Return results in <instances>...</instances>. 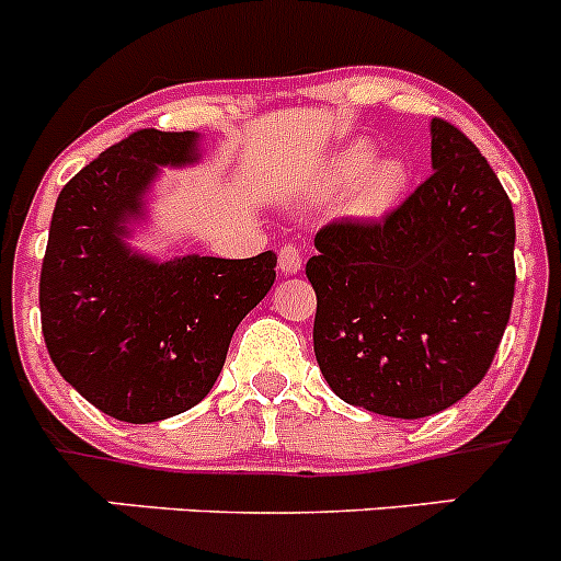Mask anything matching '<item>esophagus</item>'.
<instances>
[{
  "label": "esophagus",
  "mask_w": 561,
  "mask_h": 561,
  "mask_svg": "<svg viewBox=\"0 0 561 561\" xmlns=\"http://www.w3.org/2000/svg\"><path fill=\"white\" fill-rule=\"evenodd\" d=\"M277 266H280V272H284V275H295V272H300V266H302L300 244H295V242L280 244V250H277Z\"/></svg>",
  "instance_id": "34e87169"
}]
</instances>
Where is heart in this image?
<instances>
[{"label": "heart", "mask_w": 561, "mask_h": 561, "mask_svg": "<svg viewBox=\"0 0 561 561\" xmlns=\"http://www.w3.org/2000/svg\"><path fill=\"white\" fill-rule=\"evenodd\" d=\"M377 151L366 142H357V146L346 148L339 159L333 162L330 170V184L335 190H344V186L355 184L366 170L375 162ZM404 184H408V168L399 159H386V162L377 164L369 173V179L364 181L360 192L355 197V209L364 211V215H380L388 206H393L399 195H402Z\"/></svg>", "instance_id": "b5f03b06"}]
</instances>
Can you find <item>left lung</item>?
<instances>
[{"mask_svg": "<svg viewBox=\"0 0 561 561\" xmlns=\"http://www.w3.org/2000/svg\"><path fill=\"white\" fill-rule=\"evenodd\" d=\"M432 173L377 220L319 228L313 352L344 402L424 419L493 364L515 297V215L488 159L432 121Z\"/></svg>", "mask_w": 561, "mask_h": 561, "instance_id": "8db88e82", "label": "left lung"}]
</instances>
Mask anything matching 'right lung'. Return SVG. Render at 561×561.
Returning <instances> with one entry per match:
<instances>
[{
  "label": "right lung",
  "mask_w": 561,
  "mask_h": 561,
  "mask_svg": "<svg viewBox=\"0 0 561 561\" xmlns=\"http://www.w3.org/2000/svg\"><path fill=\"white\" fill-rule=\"evenodd\" d=\"M195 159L192 131L140 129L79 170L57 197L41 266L51 364L101 413L148 424L195 408L237 324L275 284V253L153 264L126 250L159 164Z\"/></svg>",
  "instance_id": "obj_1"
}]
</instances>
